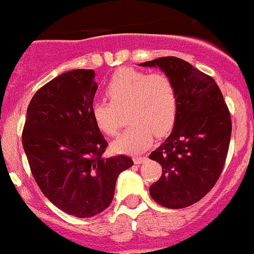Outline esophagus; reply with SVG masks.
Wrapping results in <instances>:
<instances>
[{
  "label": "esophagus",
  "instance_id": "34e87169",
  "mask_svg": "<svg viewBox=\"0 0 254 254\" xmlns=\"http://www.w3.org/2000/svg\"><path fill=\"white\" fill-rule=\"evenodd\" d=\"M145 159V156H135V158H133V161H134L135 165H139V164L144 163Z\"/></svg>",
  "mask_w": 254,
  "mask_h": 254
}]
</instances>
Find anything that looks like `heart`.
Instances as JSON below:
<instances>
[{"label": "heart", "mask_w": 254, "mask_h": 254, "mask_svg": "<svg viewBox=\"0 0 254 254\" xmlns=\"http://www.w3.org/2000/svg\"><path fill=\"white\" fill-rule=\"evenodd\" d=\"M105 93L110 101L91 104V117L96 127L108 135L120 129V111L128 109L130 126L112 143L119 153L138 154L151 145L154 133L167 134L179 112V91L174 80L164 73L121 68L112 74Z\"/></svg>", "instance_id": "1"}]
</instances>
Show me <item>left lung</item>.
I'll return each instance as SVG.
<instances>
[{"mask_svg": "<svg viewBox=\"0 0 254 254\" xmlns=\"http://www.w3.org/2000/svg\"><path fill=\"white\" fill-rule=\"evenodd\" d=\"M140 66L159 67L179 91L174 129L149 155L163 166L161 177L150 186V195L165 208H186L202 199L221 175L231 116L215 80L185 60L160 57Z\"/></svg>", "mask_w": 254, "mask_h": 254, "instance_id": "left-lung-1", "label": "left lung"}]
</instances>
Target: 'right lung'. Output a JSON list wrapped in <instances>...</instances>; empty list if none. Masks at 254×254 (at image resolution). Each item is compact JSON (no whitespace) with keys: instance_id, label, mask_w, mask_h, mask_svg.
Segmentation results:
<instances>
[{"instance_id":"right-lung-1","label":"right lung","mask_w":254,"mask_h":254,"mask_svg":"<svg viewBox=\"0 0 254 254\" xmlns=\"http://www.w3.org/2000/svg\"><path fill=\"white\" fill-rule=\"evenodd\" d=\"M96 89L93 69L69 70L50 80L31 99L22 134L41 192L77 218L105 210L119 175L133 165L126 155L103 158L108 142L90 112Z\"/></svg>"}]
</instances>
